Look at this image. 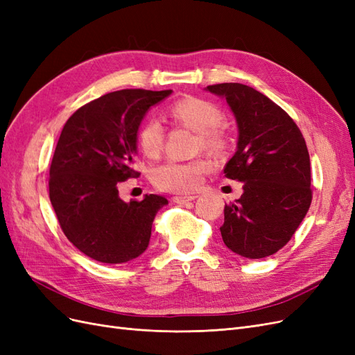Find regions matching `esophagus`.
I'll list each match as a JSON object with an SVG mask.
<instances>
[{"label":"esophagus","mask_w":355,"mask_h":355,"mask_svg":"<svg viewBox=\"0 0 355 355\" xmlns=\"http://www.w3.org/2000/svg\"><path fill=\"white\" fill-rule=\"evenodd\" d=\"M197 198V196H176L173 197V201L176 204H185L188 201H194Z\"/></svg>","instance_id":"1"}]
</instances>
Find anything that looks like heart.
<instances>
[{
  "label": "heart",
  "mask_w": 355,
  "mask_h": 355,
  "mask_svg": "<svg viewBox=\"0 0 355 355\" xmlns=\"http://www.w3.org/2000/svg\"><path fill=\"white\" fill-rule=\"evenodd\" d=\"M168 115L175 123L185 125L198 133L200 145L210 153H220L227 145L220 124L223 112L216 105L200 98H185L170 106ZM164 128L155 118L145 121L137 133V145L148 158H157L163 149ZM206 159L197 158L191 161H166L158 166L154 173V184L163 191L189 192L194 191L201 182V176L209 170Z\"/></svg>",
  "instance_id": "1"
}]
</instances>
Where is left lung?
<instances>
[{
    "instance_id": "obj_1",
    "label": "left lung",
    "mask_w": 355,
    "mask_h": 355,
    "mask_svg": "<svg viewBox=\"0 0 355 355\" xmlns=\"http://www.w3.org/2000/svg\"><path fill=\"white\" fill-rule=\"evenodd\" d=\"M225 99L239 127L237 151L223 168L243 184L225 204L222 240L230 250L262 259L284 247L311 206V166L295 121L265 94L240 83L207 85Z\"/></svg>"
}]
</instances>
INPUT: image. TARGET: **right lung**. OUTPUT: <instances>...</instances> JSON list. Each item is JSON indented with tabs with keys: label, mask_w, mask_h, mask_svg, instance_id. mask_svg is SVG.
Masks as SVG:
<instances>
[{
	"label": "right lung",
	"mask_w": 355,
	"mask_h": 355,
	"mask_svg": "<svg viewBox=\"0 0 355 355\" xmlns=\"http://www.w3.org/2000/svg\"><path fill=\"white\" fill-rule=\"evenodd\" d=\"M170 94L112 92L81 106L62 128L50 166V201L67 239L94 261L125 263L141 256L155 214L168 204L155 194L125 202L118 187L139 176L133 168L139 127Z\"/></svg>",
	"instance_id": "add662e5"
}]
</instances>
